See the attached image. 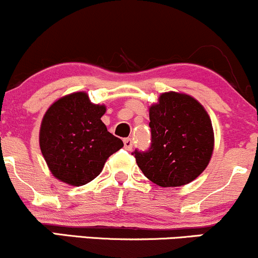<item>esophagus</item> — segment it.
<instances>
[{
    "label": "esophagus",
    "mask_w": 258,
    "mask_h": 258,
    "mask_svg": "<svg viewBox=\"0 0 258 258\" xmlns=\"http://www.w3.org/2000/svg\"><path fill=\"white\" fill-rule=\"evenodd\" d=\"M123 144H125V149L126 150H132V147H133L132 138H125V139H123Z\"/></svg>",
    "instance_id": "1"
}]
</instances>
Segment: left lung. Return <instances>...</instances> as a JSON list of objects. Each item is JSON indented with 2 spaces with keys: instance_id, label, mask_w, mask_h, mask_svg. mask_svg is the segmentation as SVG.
<instances>
[{
  "instance_id": "1",
  "label": "left lung",
  "mask_w": 258,
  "mask_h": 258,
  "mask_svg": "<svg viewBox=\"0 0 258 258\" xmlns=\"http://www.w3.org/2000/svg\"><path fill=\"white\" fill-rule=\"evenodd\" d=\"M149 119L150 147L132 153L144 176L160 186L194 180L214 150V130L204 106L190 96L167 92L150 106Z\"/></svg>"
}]
</instances>
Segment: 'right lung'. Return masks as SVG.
Returning a JSON list of instances; mask_svg holds the SVG:
<instances>
[{"mask_svg":"<svg viewBox=\"0 0 258 258\" xmlns=\"http://www.w3.org/2000/svg\"><path fill=\"white\" fill-rule=\"evenodd\" d=\"M105 106L92 104L84 92L65 96L49 106L40 130V148L58 179L75 186L102 172L106 159L123 147L100 117Z\"/></svg>","mask_w":258,"mask_h":258,"instance_id":"obj_1","label":"right lung"}]
</instances>
